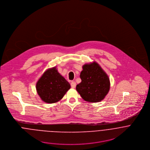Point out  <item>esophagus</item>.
<instances>
[{"mask_svg": "<svg viewBox=\"0 0 150 150\" xmlns=\"http://www.w3.org/2000/svg\"><path fill=\"white\" fill-rule=\"evenodd\" d=\"M76 82H74V81H72V82L71 83V88H74L76 87Z\"/></svg>", "mask_w": 150, "mask_h": 150, "instance_id": "34e87169", "label": "esophagus"}]
</instances>
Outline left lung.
Listing matches in <instances>:
<instances>
[{"label":"left lung","mask_w":150,"mask_h":150,"mask_svg":"<svg viewBox=\"0 0 150 150\" xmlns=\"http://www.w3.org/2000/svg\"><path fill=\"white\" fill-rule=\"evenodd\" d=\"M80 77L81 82L76 90L86 101L96 103L102 101L109 92L110 82L106 73L96 62L83 66Z\"/></svg>","instance_id":"obj_1"}]
</instances>
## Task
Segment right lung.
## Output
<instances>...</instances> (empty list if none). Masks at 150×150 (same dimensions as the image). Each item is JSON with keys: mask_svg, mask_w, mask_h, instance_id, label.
<instances>
[{"mask_svg": "<svg viewBox=\"0 0 150 150\" xmlns=\"http://www.w3.org/2000/svg\"><path fill=\"white\" fill-rule=\"evenodd\" d=\"M36 88L43 102L55 103L62 99L70 85L55 66L44 72L36 83Z\"/></svg>", "mask_w": 150, "mask_h": 150, "instance_id": "add662e5", "label": "right lung"}]
</instances>
